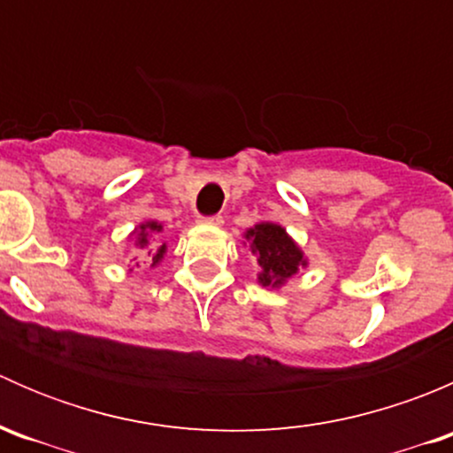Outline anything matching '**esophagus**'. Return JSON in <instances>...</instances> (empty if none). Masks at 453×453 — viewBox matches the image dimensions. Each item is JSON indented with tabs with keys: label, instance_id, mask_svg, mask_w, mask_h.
I'll return each mask as SVG.
<instances>
[{
	"label": "esophagus",
	"instance_id": "34e87169",
	"mask_svg": "<svg viewBox=\"0 0 453 453\" xmlns=\"http://www.w3.org/2000/svg\"><path fill=\"white\" fill-rule=\"evenodd\" d=\"M201 223H208V226H223L221 214H214V217H201Z\"/></svg>",
	"mask_w": 453,
	"mask_h": 453
}]
</instances>
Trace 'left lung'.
Instances as JSON below:
<instances>
[{
	"instance_id": "1",
	"label": "left lung",
	"mask_w": 453,
	"mask_h": 453,
	"mask_svg": "<svg viewBox=\"0 0 453 453\" xmlns=\"http://www.w3.org/2000/svg\"><path fill=\"white\" fill-rule=\"evenodd\" d=\"M243 245L256 256L260 272L256 280L265 289H282L300 269L309 267V258L294 236L273 221H258L243 232Z\"/></svg>"
}]
</instances>
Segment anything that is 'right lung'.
I'll use <instances>...</instances> for the list:
<instances>
[{
    "label": "right lung",
    "instance_id": "add662e5",
    "mask_svg": "<svg viewBox=\"0 0 453 453\" xmlns=\"http://www.w3.org/2000/svg\"><path fill=\"white\" fill-rule=\"evenodd\" d=\"M164 223L155 221V219H146V221L138 223L134 227V232L129 234V239L134 241L135 248L140 250L142 258H146L144 263H149L150 267H157L164 260V256L168 252V245L162 241ZM140 263H135L138 267Z\"/></svg>",
    "mask_w": 453,
    "mask_h": 453
}]
</instances>
